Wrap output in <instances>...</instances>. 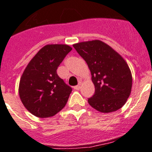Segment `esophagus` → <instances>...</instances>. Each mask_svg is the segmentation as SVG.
<instances>
[{"instance_id":"obj_1","label":"esophagus","mask_w":152,"mask_h":152,"mask_svg":"<svg viewBox=\"0 0 152 152\" xmlns=\"http://www.w3.org/2000/svg\"><path fill=\"white\" fill-rule=\"evenodd\" d=\"M74 88H75V90H79L80 88H81V85H76V86H75V87H74Z\"/></svg>"}]
</instances>
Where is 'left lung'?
<instances>
[{"label":"left lung","instance_id":"left-lung-1","mask_svg":"<svg viewBox=\"0 0 152 152\" xmlns=\"http://www.w3.org/2000/svg\"><path fill=\"white\" fill-rule=\"evenodd\" d=\"M91 71L95 94L88 102L101 113H112L126 103L131 92L132 75L122 56L100 40L73 45Z\"/></svg>","mask_w":152,"mask_h":152}]
</instances>
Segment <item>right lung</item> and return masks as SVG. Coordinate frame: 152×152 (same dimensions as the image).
<instances>
[{"mask_svg": "<svg viewBox=\"0 0 152 152\" xmlns=\"http://www.w3.org/2000/svg\"><path fill=\"white\" fill-rule=\"evenodd\" d=\"M72 50L66 44H49L40 49L26 67L18 93L26 110L46 118L64 107L72 88L59 77L56 69Z\"/></svg>", "mask_w": 152, "mask_h": 152, "instance_id": "add662e5", "label": "right lung"}]
</instances>
